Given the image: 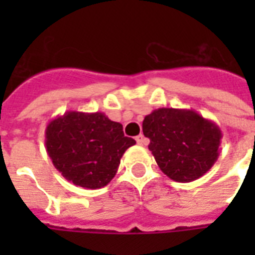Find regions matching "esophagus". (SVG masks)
Wrapping results in <instances>:
<instances>
[{
  "instance_id": "obj_1",
  "label": "esophagus",
  "mask_w": 255,
  "mask_h": 255,
  "mask_svg": "<svg viewBox=\"0 0 255 255\" xmlns=\"http://www.w3.org/2000/svg\"><path fill=\"white\" fill-rule=\"evenodd\" d=\"M136 143L139 144V145H147L148 139L147 137H144V135H139L136 137Z\"/></svg>"
}]
</instances>
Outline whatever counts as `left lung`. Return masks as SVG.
Wrapping results in <instances>:
<instances>
[{
	"mask_svg": "<svg viewBox=\"0 0 255 255\" xmlns=\"http://www.w3.org/2000/svg\"><path fill=\"white\" fill-rule=\"evenodd\" d=\"M143 132L159 168L174 181L197 180L220 155L221 129L193 110L157 108L144 118Z\"/></svg>",
	"mask_w": 255,
	"mask_h": 255,
	"instance_id": "8db88e82",
	"label": "left lung"
}]
</instances>
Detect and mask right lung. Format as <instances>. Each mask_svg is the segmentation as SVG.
I'll return each instance as SVG.
<instances>
[{"mask_svg":"<svg viewBox=\"0 0 255 255\" xmlns=\"http://www.w3.org/2000/svg\"><path fill=\"white\" fill-rule=\"evenodd\" d=\"M47 155L67 181L86 189L103 188L115 177L120 159L136 141L103 112L67 111L47 124Z\"/></svg>","mask_w":255,"mask_h":255,"instance_id":"add662e5","label":"right lung"}]
</instances>
